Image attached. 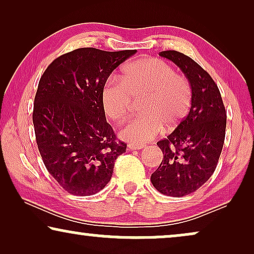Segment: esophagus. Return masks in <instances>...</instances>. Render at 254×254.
<instances>
[{"label":"esophagus","instance_id":"obj_1","mask_svg":"<svg viewBox=\"0 0 254 254\" xmlns=\"http://www.w3.org/2000/svg\"><path fill=\"white\" fill-rule=\"evenodd\" d=\"M144 147H145L144 144H134V143L128 144V149H129V150H142Z\"/></svg>","mask_w":254,"mask_h":254}]
</instances>
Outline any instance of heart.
Listing matches in <instances>:
<instances>
[{"mask_svg": "<svg viewBox=\"0 0 254 254\" xmlns=\"http://www.w3.org/2000/svg\"><path fill=\"white\" fill-rule=\"evenodd\" d=\"M134 99H141L142 116L128 121L120 137L135 144L150 141L163 126L172 130L189 116L193 93L189 81L157 58H142L125 64L119 81L110 78L103 85L100 100L111 120L123 123L129 116Z\"/></svg>", "mask_w": 254, "mask_h": 254, "instance_id": "heart-1", "label": "heart"}]
</instances>
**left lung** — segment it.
<instances>
[{
    "mask_svg": "<svg viewBox=\"0 0 254 254\" xmlns=\"http://www.w3.org/2000/svg\"><path fill=\"white\" fill-rule=\"evenodd\" d=\"M178 65L193 93L186 119L157 142L163 161L151 175L152 185L168 196L195 192L213 175L223 148L227 113L217 85L193 59L177 51L159 53Z\"/></svg>",
    "mask_w": 254,
    "mask_h": 254,
    "instance_id": "1",
    "label": "left lung"
}]
</instances>
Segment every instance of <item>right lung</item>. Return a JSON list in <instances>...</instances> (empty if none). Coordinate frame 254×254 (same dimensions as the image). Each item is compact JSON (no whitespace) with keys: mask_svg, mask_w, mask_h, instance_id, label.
Wrapping results in <instances>:
<instances>
[{"mask_svg":"<svg viewBox=\"0 0 254 254\" xmlns=\"http://www.w3.org/2000/svg\"><path fill=\"white\" fill-rule=\"evenodd\" d=\"M135 53L78 48L55 59L41 76L32 116L38 149L47 171L72 195L100 192L126 152L106 121L100 92Z\"/></svg>","mask_w":254,"mask_h":254,"instance_id":"right-lung-1","label":"right lung"}]
</instances>
